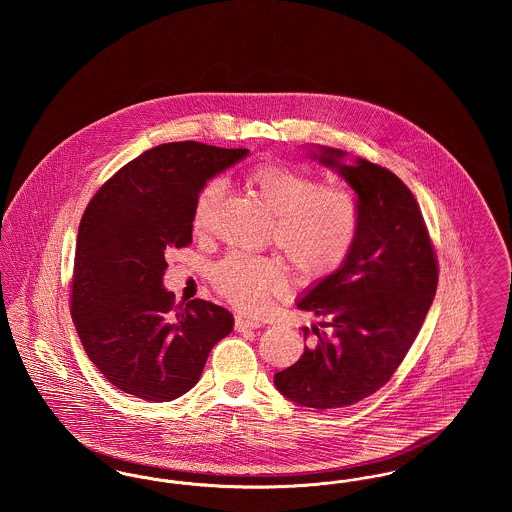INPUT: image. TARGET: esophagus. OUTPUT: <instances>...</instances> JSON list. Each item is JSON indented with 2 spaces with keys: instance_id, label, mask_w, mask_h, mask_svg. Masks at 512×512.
<instances>
[{
  "instance_id": "esophagus-1",
  "label": "esophagus",
  "mask_w": 512,
  "mask_h": 512,
  "mask_svg": "<svg viewBox=\"0 0 512 512\" xmlns=\"http://www.w3.org/2000/svg\"><path fill=\"white\" fill-rule=\"evenodd\" d=\"M234 326L238 332H245V330H255V328H261L263 322L257 320V318L244 317V315H238L234 320Z\"/></svg>"
}]
</instances>
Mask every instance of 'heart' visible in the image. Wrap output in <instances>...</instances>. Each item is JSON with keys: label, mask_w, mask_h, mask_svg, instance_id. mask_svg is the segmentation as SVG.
Segmentation results:
<instances>
[{"label": "heart", "mask_w": 512, "mask_h": 512, "mask_svg": "<svg viewBox=\"0 0 512 512\" xmlns=\"http://www.w3.org/2000/svg\"><path fill=\"white\" fill-rule=\"evenodd\" d=\"M253 194L274 215L270 238L309 278L340 267L355 242L359 207L353 195L326 188L315 176L282 163L257 167L249 174ZM224 186L211 180L195 199L192 228L203 236L213 226L215 205ZM211 282L232 305L259 311L268 297L290 284L286 263L274 255L228 253L211 268Z\"/></svg>", "instance_id": "1"}]
</instances>
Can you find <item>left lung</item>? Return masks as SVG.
<instances>
[{"label":"left lung","instance_id":"obj_1","mask_svg":"<svg viewBox=\"0 0 512 512\" xmlns=\"http://www.w3.org/2000/svg\"><path fill=\"white\" fill-rule=\"evenodd\" d=\"M355 192L359 228L341 267L297 301L318 318L303 326L301 359L274 386L301 407L338 409L380 390L401 365L438 288V261L411 190L388 169L347 153L309 147ZM312 338L309 339L308 336Z\"/></svg>","mask_w":512,"mask_h":512}]
</instances>
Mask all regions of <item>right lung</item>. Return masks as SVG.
<instances>
[{"mask_svg": "<svg viewBox=\"0 0 512 512\" xmlns=\"http://www.w3.org/2000/svg\"><path fill=\"white\" fill-rule=\"evenodd\" d=\"M249 155L199 142L151 147L88 203L76 238L71 315L90 361L119 390L172 401L199 382L234 328L219 305L174 307L165 253L192 244L195 199L207 180Z\"/></svg>", "mask_w": 512, "mask_h": 512, "instance_id": "add662e5", "label": "right lung"}]
</instances>
